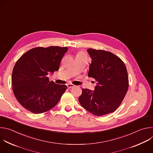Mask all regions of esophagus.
<instances>
[{"label": "esophagus", "mask_w": 153, "mask_h": 153, "mask_svg": "<svg viewBox=\"0 0 153 153\" xmlns=\"http://www.w3.org/2000/svg\"><path fill=\"white\" fill-rule=\"evenodd\" d=\"M74 85L73 84H67V87L69 89L71 88H73V87H74Z\"/></svg>", "instance_id": "34e87169"}]
</instances>
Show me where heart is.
<instances>
[{
    "instance_id": "heart-1",
    "label": "heart",
    "mask_w": 153,
    "mask_h": 153,
    "mask_svg": "<svg viewBox=\"0 0 153 153\" xmlns=\"http://www.w3.org/2000/svg\"><path fill=\"white\" fill-rule=\"evenodd\" d=\"M77 57H85V54L83 52H79L77 54Z\"/></svg>"
}]
</instances>
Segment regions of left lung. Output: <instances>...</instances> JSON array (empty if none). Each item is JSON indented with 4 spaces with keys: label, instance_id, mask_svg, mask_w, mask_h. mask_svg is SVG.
Returning <instances> with one entry per match:
<instances>
[{
    "label": "left lung",
    "instance_id": "obj_1",
    "mask_svg": "<svg viewBox=\"0 0 153 153\" xmlns=\"http://www.w3.org/2000/svg\"><path fill=\"white\" fill-rule=\"evenodd\" d=\"M91 58L88 76L97 81L94 90L82 89L79 101L85 110L101 116L114 112L128 88V76L122 60L104 50H87Z\"/></svg>",
    "mask_w": 153,
    "mask_h": 153
}]
</instances>
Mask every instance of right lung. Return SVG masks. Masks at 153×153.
<instances>
[{
    "label": "right lung",
    "mask_w": 153,
    "mask_h": 153,
    "mask_svg": "<svg viewBox=\"0 0 153 153\" xmlns=\"http://www.w3.org/2000/svg\"><path fill=\"white\" fill-rule=\"evenodd\" d=\"M67 47L33 48L17 61L12 73L14 94L20 104L34 114L48 111L59 101L67 86L50 82L47 76L58 71Z\"/></svg>",
    "instance_id": "1"
}]
</instances>
